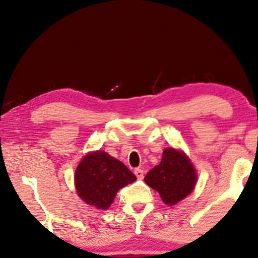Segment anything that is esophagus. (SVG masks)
<instances>
[{
	"mask_svg": "<svg viewBox=\"0 0 258 258\" xmlns=\"http://www.w3.org/2000/svg\"><path fill=\"white\" fill-rule=\"evenodd\" d=\"M135 175H136V177L139 178V179H142L143 178V176H144V172H143V170L142 169H140V168H137V169H135Z\"/></svg>",
	"mask_w": 258,
	"mask_h": 258,
	"instance_id": "1",
	"label": "esophagus"
}]
</instances>
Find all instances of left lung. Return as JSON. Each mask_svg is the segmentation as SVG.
Returning <instances> with one entry per match:
<instances>
[{
    "instance_id": "left-lung-1",
    "label": "left lung",
    "mask_w": 258,
    "mask_h": 258,
    "mask_svg": "<svg viewBox=\"0 0 258 258\" xmlns=\"http://www.w3.org/2000/svg\"><path fill=\"white\" fill-rule=\"evenodd\" d=\"M144 181L158 191L165 204L175 206L192 191L197 175L189 157L183 151L167 148L162 154L160 164L148 172Z\"/></svg>"
}]
</instances>
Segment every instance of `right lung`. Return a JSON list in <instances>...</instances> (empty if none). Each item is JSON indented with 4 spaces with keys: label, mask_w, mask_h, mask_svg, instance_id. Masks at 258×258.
Masks as SVG:
<instances>
[{
    "label": "right lung",
    "mask_w": 258,
    "mask_h": 258,
    "mask_svg": "<svg viewBox=\"0 0 258 258\" xmlns=\"http://www.w3.org/2000/svg\"><path fill=\"white\" fill-rule=\"evenodd\" d=\"M135 181L136 176L121 161L103 150L87 154L75 171L79 196L87 204L102 210L111 206L119 189Z\"/></svg>",
    "instance_id": "obj_1"
}]
</instances>
